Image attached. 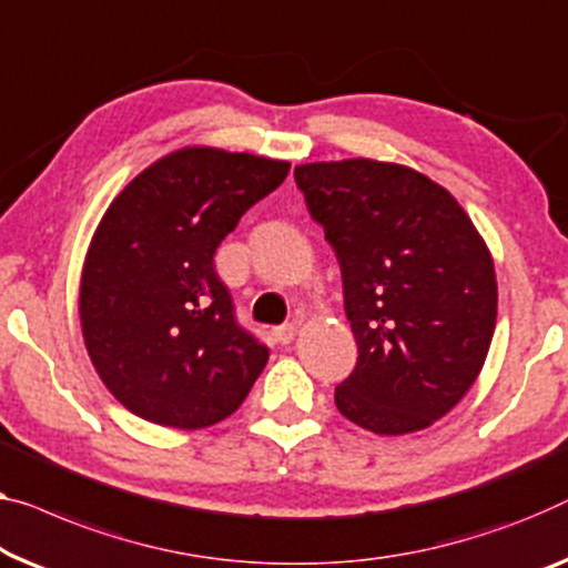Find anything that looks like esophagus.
Returning a JSON list of instances; mask_svg holds the SVG:
<instances>
[{
	"mask_svg": "<svg viewBox=\"0 0 568 568\" xmlns=\"http://www.w3.org/2000/svg\"><path fill=\"white\" fill-rule=\"evenodd\" d=\"M273 336H275V342L277 344H291L293 342V336H295V324H283V326H275L273 328Z\"/></svg>",
	"mask_w": 568,
	"mask_h": 568,
	"instance_id": "esophagus-1",
	"label": "esophagus"
}]
</instances>
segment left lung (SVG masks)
<instances>
[{"instance_id": "left-lung-1", "label": "left lung", "mask_w": 568, "mask_h": 568, "mask_svg": "<svg viewBox=\"0 0 568 568\" xmlns=\"http://www.w3.org/2000/svg\"><path fill=\"white\" fill-rule=\"evenodd\" d=\"M293 175L336 252L357 338L338 413L383 436L430 426L474 385L493 342L485 242L452 193L410 168L359 158Z\"/></svg>"}]
</instances>
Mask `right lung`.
<instances>
[{
    "instance_id": "obj_1",
    "label": "right lung",
    "mask_w": 568,
    "mask_h": 568,
    "mask_svg": "<svg viewBox=\"0 0 568 568\" xmlns=\"http://www.w3.org/2000/svg\"><path fill=\"white\" fill-rule=\"evenodd\" d=\"M287 171L283 160L189 148L106 209L81 275V328L99 377L134 416L214 426L265 369L267 346L236 321L214 255Z\"/></svg>"
}]
</instances>
